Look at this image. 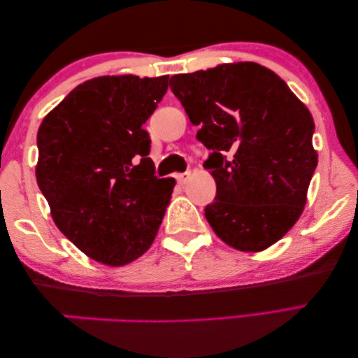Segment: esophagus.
Returning <instances> with one entry per match:
<instances>
[{"label": "esophagus", "instance_id": "1", "mask_svg": "<svg viewBox=\"0 0 358 358\" xmlns=\"http://www.w3.org/2000/svg\"><path fill=\"white\" fill-rule=\"evenodd\" d=\"M176 179H178V182L180 185H184L190 180V173H179L178 176H176Z\"/></svg>", "mask_w": 358, "mask_h": 358}]
</instances>
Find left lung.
<instances>
[{
	"instance_id": "left-lung-1",
	"label": "left lung",
	"mask_w": 358,
	"mask_h": 358,
	"mask_svg": "<svg viewBox=\"0 0 358 358\" xmlns=\"http://www.w3.org/2000/svg\"><path fill=\"white\" fill-rule=\"evenodd\" d=\"M169 87L213 150L204 168L217 193L204 215L215 234L243 252L279 241L300 219L317 166L311 113L254 62L176 74Z\"/></svg>"
}]
</instances>
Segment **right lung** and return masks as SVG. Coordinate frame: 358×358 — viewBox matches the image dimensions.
Wrapping results in <instances>:
<instances>
[{
	"label": "right lung",
	"instance_id": "1",
	"mask_svg": "<svg viewBox=\"0 0 358 358\" xmlns=\"http://www.w3.org/2000/svg\"><path fill=\"white\" fill-rule=\"evenodd\" d=\"M168 76H101L76 87L38 130L36 180L55 225L90 259L127 265L157 236L176 185L158 179L143 125Z\"/></svg>",
	"mask_w": 358,
	"mask_h": 358
}]
</instances>
